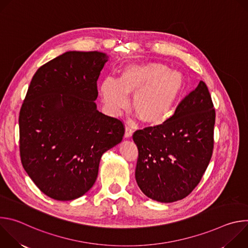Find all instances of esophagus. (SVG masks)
Masks as SVG:
<instances>
[{"label":"esophagus","mask_w":248,"mask_h":248,"mask_svg":"<svg viewBox=\"0 0 248 248\" xmlns=\"http://www.w3.org/2000/svg\"><path fill=\"white\" fill-rule=\"evenodd\" d=\"M132 133H133L132 128L126 125V126H125V131H124V137H125V138H129V137L132 135Z\"/></svg>","instance_id":"obj_1"}]
</instances>
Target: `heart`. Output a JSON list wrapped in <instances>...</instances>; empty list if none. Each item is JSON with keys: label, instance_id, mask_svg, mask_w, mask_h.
Masks as SVG:
<instances>
[{"label": "heart", "instance_id": "b5f03b06", "mask_svg": "<svg viewBox=\"0 0 248 248\" xmlns=\"http://www.w3.org/2000/svg\"><path fill=\"white\" fill-rule=\"evenodd\" d=\"M185 89L186 79L180 72L162 62H143L125 65L118 80L106 78L100 94L110 115L119 116L133 97L132 109L139 120L158 124L171 115Z\"/></svg>", "mask_w": 248, "mask_h": 248}]
</instances>
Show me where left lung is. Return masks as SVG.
Wrapping results in <instances>:
<instances>
[{"mask_svg": "<svg viewBox=\"0 0 248 248\" xmlns=\"http://www.w3.org/2000/svg\"><path fill=\"white\" fill-rule=\"evenodd\" d=\"M215 109L205 82L186 95L162 124L136 130V183L164 203L186 197L202 179L213 153Z\"/></svg>", "mask_w": 248, "mask_h": 248, "instance_id": "obj_1", "label": "left lung"}]
</instances>
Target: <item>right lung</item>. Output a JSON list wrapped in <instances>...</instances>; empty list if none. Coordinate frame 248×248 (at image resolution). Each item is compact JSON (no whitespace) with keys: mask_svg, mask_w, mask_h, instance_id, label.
<instances>
[{"mask_svg":"<svg viewBox=\"0 0 248 248\" xmlns=\"http://www.w3.org/2000/svg\"><path fill=\"white\" fill-rule=\"evenodd\" d=\"M108 56L66 52L40 66L19 112L21 164L36 186L74 200L96 182L102 155L120 143L124 123L99 112L97 80Z\"/></svg>","mask_w":248,"mask_h":248,"instance_id":"add662e5","label":"right lung"}]
</instances>
